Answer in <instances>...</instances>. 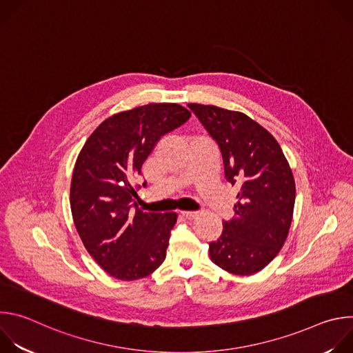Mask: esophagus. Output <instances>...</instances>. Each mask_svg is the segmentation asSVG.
Masks as SVG:
<instances>
[{"mask_svg": "<svg viewBox=\"0 0 353 353\" xmlns=\"http://www.w3.org/2000/svg\"><path fill=\"white\" fill-rule=\"evenodd\" d=\"M181 216L188 219V221H192V219H195L198 216V212H181Z\"/></svg>", "mask_w": 353, "mask_h": 353, "instance_id": "34e87169", "label": "esophagus"}]
</instances>
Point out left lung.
<instances>
[{
	"label": "left lung",
	"mask_w": 353,
	"mask_h": 353,
	"mask_svg": "<svg viewBox=\"0 0 353 353\" xmlns=\"http://www.w3.org/2000/svg\"><path fill=\"white\" fill-rule=\"evenodd\" d=\"M188 108L216 141L225 179L239 188L234 216L210 243V259L234 275L256 274L276 257L290 229L296 185L289 162L274 135L244 113Z\"/></svg>",
	"instance_id": "1"
}]
</instances>
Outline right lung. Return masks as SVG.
I'll list each match as a JSON object with an SVG mask.
<instances>
[{
  "instance_id": "obj_1",
  "label": "right lung",
  "mask_w": 353,
  "mask_h": 353,
  "mask_svg": "<svg viewBox=\"0 0 353 353\" xmlns=\"http://www.w3.org/2000/svg\"><path fill=\"white\" fill-rule=\"evenodd\" d=\"M190 116L177 103H149L113 114L90 134L77 158L70 190L72 219L90 257L116 279L145 278L166 259L177 215L142 212L134 201V180L161 137Z\"/></svg>"
}]
</instances>
